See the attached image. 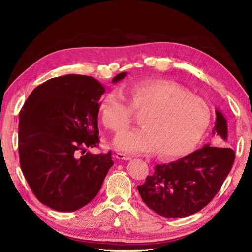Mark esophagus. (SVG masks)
<instances>
[{"instance_id": "obj_1", "label": "esophagus", "mask_w": 252, "mask_h": 252, "mask_svg": "<svg viewBox=\"0 0 252 252\" xmlns=\"http://www.w3.org/2000/svg\"><path fill=\"white\" fill-rule=\"evenodd\" d=\"M115 158H116V159H118V160H124V161L131 160V157H128V156L123 154V153H116L115 154Z\"/></svg>"}]
</instances>
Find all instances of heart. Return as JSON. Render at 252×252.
Listing matches in <instances>:
<instances>
[{"instance_id":"1","label":"heart","mask_w":252,"mask_h":252,"mask_svg":"<svg viewBox=\"0 0 252 252\" xmlns=\"http://www.w3.org/2000/svg\"><path fill=\"white\" fill-rule=\"evenodd\" d=\"M129 101L119 90H112L100 105L104 125L118 133L126 128L136 112L144 126L120 133L114 146L125 154H147L157 150L162 158L189 154L198 144L211 123V109L180 84L147 80L127 89Z\"/></svg>"}]
</instances>
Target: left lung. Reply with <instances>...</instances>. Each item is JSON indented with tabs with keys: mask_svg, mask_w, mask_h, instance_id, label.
Segmentation results:
<instances>
[{
	"mask_svg": "<svg viewBox=\"0 0 252 252\" xmlns=\"http://www.w3.org/2000/svg\"><path fill=\"white\" fill-rule=\"evenodd\" d=\"M213 135L227 139V123L216 110ZM235 152L228 147L204 145L169 164L157 165L145 183L137 186L146 206L166 218L187 217L215 197L231 170Z\"/></svg>",
	"mask_w": 252,
	"mask_h": 252,
	"instance_id": "obj_1",
	"label": "left lung"
}]
</instances>
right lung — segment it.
I'll list each match as a JSON object with an SVG mask.
<instances>
[{
  "label": "right lung",
  "mask_w": 252,
  "mask_h": 252,
  "mask_svg": "<svg viewBox=\"0 0 252 252\" xmlns=\"http://www.w3.org/2000/svg\"><path fill=\"white\" fill-rule=\"evenodd\" d=\"M121 72L112 80H123ZM105 87L81 74L50 79L37 86L20 112L18 153L36 198L58 212H73L94 198L114 165L98 145L97 117Z\"/></svg>",
  "instance_id": "obj_1"
}]
</instances>
